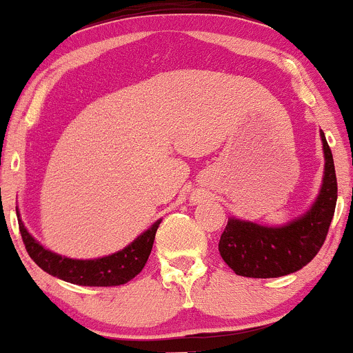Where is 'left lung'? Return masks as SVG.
I'll return each mask as SVG.
<instances>
[{"label":"left lung","mask_w":353,"mask_h":353,"mask_svg":"<svg viewBox=\"0 0 353 353\" xmlns=\"http://www.w3.org/2000/svg\"><path fill=\"white\" fill-rule=\"evenodd\" d=\"M325 172L318 197L310 209L282 226H263L230 217L221 234L219 253L234 274L252 279H274L294 274L307 265L325 243L336 205L333 154L319 130Z\"/></svg>","instance_id":"left-lung-1"}]
</instances>
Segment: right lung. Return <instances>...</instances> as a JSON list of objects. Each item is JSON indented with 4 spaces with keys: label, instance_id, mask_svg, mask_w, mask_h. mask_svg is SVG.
<instances>
[{
    "label": "right lung",
    "instance_id": "1",
    "mask_svg": "<svg viewBox=\"0 0 353 353\" xmlns=\"http://www.w3.org/2000/svg\"><path fill=\"white\" fill-rule=\"evenodd\" d=\"M17 216L25 248H27L32 260L43 272H47L52 277L61 279V281L69 282V284L88 287H115L132 281L146 265L152 250V243H154L156 231L161 223V219H158L154 224H151V228L141 232L132 243H129L125 248L119 250L112 255L78 260V258H68L47 250L25 228L18 209Z\"/></svg>",
    "mask_w": 353,
    "mask_h": 353
}]
</instances>
